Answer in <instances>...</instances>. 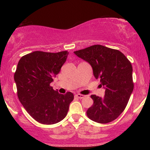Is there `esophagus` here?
I'll return each instance as SVG.
<instances>
[{
	"instance_id": "esophagus-1",
	"label": "esophagus",
	"mask_w": 150,
	"mask_h": 150,
	"mask_svg": "<svg viewBox=\"0 0 150 150\" xmlns=\"http://www.w3.org/2000/svg\"><path fill=\"white\" fill-rule=\"evenodd\" d=\"M75 97H76L77 98H78V99H83L85 96L82 95V94H75Z\"/></svg>"
}]
</instances>
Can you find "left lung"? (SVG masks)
<instances>
[{
	"label": "left lung",
	"mask_w": 150,
	"mask_h": 150,
	"mask_svg": "<svg viewBox=\"0 0 150 150\" xmlns=\"http://www.w3.org/2000/svg\"><path fill=\"white\" fill-rule=\"evenodd\" d=\"M74 53L92 66L96 79L105 89L104 97L91 95L94 104L87 111L89 118L99 123L116 119L124 111L133 91L130 62L118 50L102 45L91 46Z\"/></svg>",
	"instance_id": "left-lung-1"
}]
</instances>
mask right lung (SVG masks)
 <instances>
[{"mask_svg": "<svg viewBox=\"0 0 150 150\" xmlns=\"http://www.w3.org/2000/svg\"><path fill=\"white\" fill-rule=\"evenodd\" d=\"M68 53L34 51L18 62L14 75L18 99L27 113L42 124L52 125L63 120L74 99L72 92L59 94L50 86Z\"/></svg>", "mask_w": 150, "mask_h": 150, "instance_id": "right-lung-1", "label": "right lung"}]
</instances>
